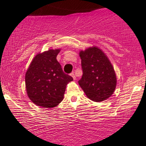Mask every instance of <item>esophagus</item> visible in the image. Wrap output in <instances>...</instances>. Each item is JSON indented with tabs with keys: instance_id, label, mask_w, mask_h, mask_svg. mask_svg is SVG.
<instances>
[{
	"instance_id": "1",
	"label": "esophagus",
	"mask_w": 146,
	"mask_h": 146,
	"mask_svg": "<svg viewBox=\"0 0 146 146\" xmlns=\"http://www.w3.org/2000/svg\"><path fill=\"white\" fill-rule=\"evenodd\" d=\"M70 75H71V76H72V78H73V79H74V80H76V76H75L74 73V72H72L71 74H70Z\"/></svg>"
}]
</instances>
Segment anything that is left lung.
I'll list each match as a JSON object with an SVG mask.
<instances>
[{"mask_svg": "<svg viewBox=\"0 0 146 146\" xmlns=\"http://www.w3.org/2000/svg\"><path fill=\"white\" fill-rule=\"evenodd\" d=\"M83 76L78 84L90 100L101 102L113 94L115 73L104 53L97 47L80 51Z\"/></svg>", "mask_w": 146, "mask_h": 146, "instance_id": "left-lung-1", "label": "left lung"}]
</instances>
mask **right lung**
Instances as JSON below:
<instances>
[{
    "mask_svg": "<svg viewBox=\"0 0 146 146\" xmlns=\"http://www.w3.org/2000/svg\"><path fill=\"white\" fill-rule=\"evenodd\" d=\"M60 50H48L37 54L25 76L26 89L30 100L46 108L56 107L63 100L66 85L73 80L63 72L56 60Z\"/></svg>",
    "mask_w": 146,
    "mask_h": 146,
    "instance_id": "obj_1",
    "label": "right lung"
}]
</instances>
